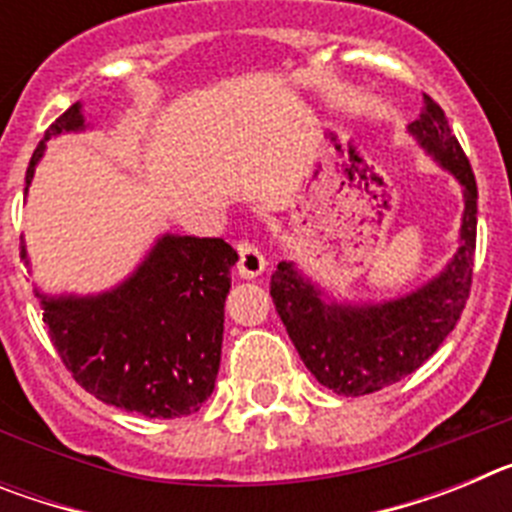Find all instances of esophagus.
Here are the masks:
<instances>
[{
	"label": "esophagus",
	"mask_w": 512,
	"mask_h": 512,
	"mask_svg": "<svg viewBox=\"0 0 512 512\" xmlns=\"http://www.w3.org/2000/svg\"><path fill=\"white\" fill-rule=\"evenodd\" d=\"M266 269L261 248L251 241H238V274L243 279H256Z\"/></svg>",
	"instance_id": "esophagus-1"
}]
</instances>
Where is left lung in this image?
<instances>
[{
	"mask_svg": "<svg viewBox=\"0 0 512 512\" xmlns=\"http://www.w3.org/2000/svg\"><path fill=\"white\" fill-rule=\"evenodd\" d=\"M410 133L464 187L461 246L441 277L384 305H325L320 292L282 261L271 300L310 374L336 395L359 397L400 382L431 359L467 307L477 251V182L441 104L423 94Z\"/></svg>",
	"mask_w": 512,
	"mask_h": 512,
	"instance_id": "left-lung-1",
	"label": "left lung"
}]
</instances>
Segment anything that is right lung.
Here are the masks:
<instances>
[{
    "instance_id": "obj_1",
    "label": "right lung",
    "mask_w": 512,
    "mask_h": 512,
    "mask_svg": "<svg viewBox=\"0 0 512 512\" xmlns=\"http://www.w3.org/2000/svg\"><path fill=\"white\" fill-rule=\"evenodd\" d=\"M79 128L84 117L71 104L45 130L25 184L45 140ZM235 261L238 253L223 238L166 235L133 277L107 295L43 297V323L63 366L97 400L146 418L192 415L215 390Z\"/></svg>"
}]
</instances>
